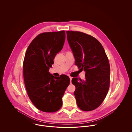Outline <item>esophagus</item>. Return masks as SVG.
Returning <instances> with one entry per match:
<instances>
[{
  "label": "esophagus",
  "instance_id": "1",
  "mask_svg": "<svg viewBox=\"0 0 132 132\" xmlns=\"http://www.w3.org/2000/svg\"><path fill=\"white\" fill-rule=\"evenodd\" d=\"M72 78L71 77H70V83H71V81H72Z\"/></svg>",
  "mask_w": 132,
  "mask_h": 132
}]
</instances>
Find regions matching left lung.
<instances>
[{"label": "left lung", "mask_w": 132, "mask_h": 132, "mask_svg": "<svg viewBox=\"0 0 132 132\" xmlns=\"http://www.w3.org/2000/svg\"><path fill=\"white\" fill-rule=\"evenodd\" d=\"M67 38L79 69L86 71V80L73 78L74 95L79 108L90 111L100 106L110 86V68L102 45L93 36L78 31H66Z\"/></svg>", "instance_id": "8db88e82"}]
</instances>
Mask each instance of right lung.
Segmentation results:
<instances>
[{
	"instance_id": "1",
	"label": "right lung",
	"mask_w": 132,
	"mask_h": 132,
	"mask_svg": "<svg viewBox=\"0 0 132 132\" xmlns=\"http://www.w3.org/2000/svg\"><path fill=\"white\" fill-rule=\"evenodd\" d=\"M65 39V31L43 32L32 40L26 52L23 67L27 94L35 107L45 112L61 108L62 97L70 84L68 76L54 77L49 72Z\"/></svg>"
}]
</instances>
